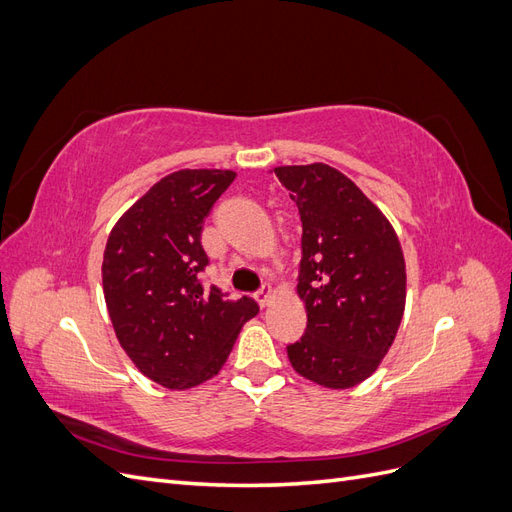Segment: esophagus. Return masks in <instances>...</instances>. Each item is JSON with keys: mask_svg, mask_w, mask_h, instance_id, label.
<instances>
[{"mask_svg": "<svg viewBox=\"0 0 512 512\" xmlns=\"http://www.w3.org/2000/svg\"><path fill=\"white\" fill-rule=\"evenodd\" d=\"M256 301H258V305L260 307H267V305H271V301H273V297H275V292H273V288L271 286H262L256 294Z\"/></svg>", "mask_w": 512, "mask_h": 512, "instance_id": "34e87169", "label": "esophagus"}]
</instances>
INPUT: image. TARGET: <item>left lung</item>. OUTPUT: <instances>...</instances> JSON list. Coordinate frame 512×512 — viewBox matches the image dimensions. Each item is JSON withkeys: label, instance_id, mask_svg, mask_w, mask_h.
Here are the masks:
<instances>
[{"label": "left lung", "instance_id": "left-lung-1", "mask_svg": "<svg viewBox=\"0 0 512 512\" xmlns=\"http://www.w3.org/2000/svg\"><path fill=\"white\" fill-rule=\"evenodd\" d=\"M299 207L297 294L307 329L288 346L299 376L324 389H352L380 367L406 309V260L393 224L337 168L277 166Z\"/></svg>", "mask_w": 512, "mask_h": 512}]
</instances>
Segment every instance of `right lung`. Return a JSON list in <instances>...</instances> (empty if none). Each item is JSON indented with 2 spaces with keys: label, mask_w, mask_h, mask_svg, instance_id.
I'll list each match as a JSON object with an SVG mask.
<instances>
[{
  "label": "right lung",
  "mask_w": 512,
  "mask_h": 512,
  "mask_svg": "<svg viewBox=\"0 0 512 512\" xmlns=\"http://www.w3.org/2000/svg\"><path fill=\"white\" fill-rule=\"evenodd\" d=\"M235 170H175L136 200L104 247L102 288L121 348L143 376L185 391L220 374L247 320L250 297L226 299L198 282L200 232Z\"/></svg>",
  "instance_id": "obj_1"
}]
</instances>
